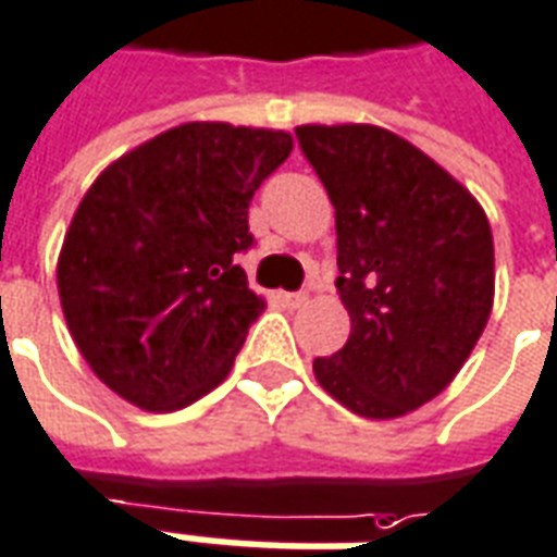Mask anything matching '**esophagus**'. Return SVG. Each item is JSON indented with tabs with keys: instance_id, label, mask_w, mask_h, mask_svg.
Returning <instances> with one entry per match:
<instances>
[{
	"instance_id": "esophagus-1",
	"label": "esophagus",
	"mask_w": 557,
	"mask_h": 557,
	"mask_svg": "<svg viewBox=\"0 0 557 557\" xmlns=\"http://www.w3.org/2000/svg\"><path fill=\"white\" fill-rule=\"evenodd\" d=\"M278 299H282V306L287 308H302L308 302L306 294H278Z\"/></svg>"
}]
</instances>
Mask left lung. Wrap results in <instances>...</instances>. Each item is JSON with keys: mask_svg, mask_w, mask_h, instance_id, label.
I'll return each mask as SVG.
<instances>
[{"mask_svg": "<svg viewBox=\"0 0 557 557\" xmlns=\"http://www.w3.org/2000/svg\"><path fill=\"white\" fill-rule=\"evenodd\" d=\"M335 205L338 296L350 338L314 359L341 407L404 418L442 395L484 335L495 299L484 207L428 153L376 124L296 127Z\"/></svg>", "mask_w": 557, "mask_h": 557, "instance_id": "left-lung-1", "label": "left lung"}]
</instances>
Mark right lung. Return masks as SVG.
Returning a JSON list of instances; mask_svg holds the SVG:
<instances>
[{"label": "right lung", "instance_id": "obj_1", "mask_svg": "<svg viewBox=\"0 0 557 557\" xmlns=\"http://www.w3.org/2000/svg\"><path fill=\"white\" fill-rule=\"evenodd\" d=\"M294 150L284 129L189 121L97 174L64 234L55 282L97 380L174 412L234 368L267 299L246 282L249 201Z\"/></svg>", "mask_w": 557, "mask_h": 557}]
</instances>
